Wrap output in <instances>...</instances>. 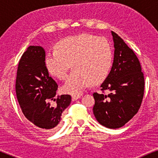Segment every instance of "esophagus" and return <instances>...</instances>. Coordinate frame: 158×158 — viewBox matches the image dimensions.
Instances as JSON below:
<instances>
[{
    "instance_id": "esophagus-1",
    "label": "esophagus",
    "mask_w": 158,
    "mask_h": 158,
    "mask_svg": "<svg viewBox=\"0 0 158 158\" xmlns=\"http://www.w3.org/2000/svg\"><path fill=\"white\" fill-rule=\"evenodd\" d=\"M80 97H81L80 95H74V96H72V100H73V101L77 100V99H79V98H80Z\"/></svg>"
}]
</instances>
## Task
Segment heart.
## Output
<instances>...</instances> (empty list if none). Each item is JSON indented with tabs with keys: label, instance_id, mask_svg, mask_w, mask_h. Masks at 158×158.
<instances>
[{
	"label": "heart",
	"instance_id": "obj_1",
	"mask_svg": "<svg viewBox=\"0 0 158 158\" xmlns=\"http://www.w3.org/2000/svg\"><path fill=\"white\" fill-rule=\"evenodd\" d=\"M113 63V51L106 39L90 34L70 36L56 45V51L45 58L48 71L59 79H64L71 64L70 73L63 91L80 94L90 85L102 82L108 77Z\"/></svg>",
	"mask_w": 158,
	"mask_h": 158
}]
</instances>
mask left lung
<instances>
[{"instance_id": "left-lung-1", "label": "left lung", "mask_w": 158, "mask_h": 158, "mask_svg": "<svg viewBox=\"0 0 158 158\" xmlns=\"http://www.w3.org/2000/svg\"><path fill=\"white\" fill-rule=\"evenodd\" d=\"M114 42V63L109 75L101 85L102 94L94 93V114L108 128L124 126L138 112L144 94V75L137 56L117 33L111 31ZM110 90L106 94L105 90Z\"/></svg>"}]
</instances>
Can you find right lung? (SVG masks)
Instances as JSON below:
<instances>
[{
  "label": "right lung",
  "instance_id": "right-lung-1",
  "mask_svg": "<svg viewBox=\"0 0 158 158\" xmlns=\"http://www.w3.org/2000/svg\"><path fill=\"white\" fill-rule=\"evenodd\" d=\"M57 88L45 65L44 48L30 46L19 61L15 92L23 115L40 131L56 128L61 114L71 102L68 94L56 98ZM52 102L55 103L51 104Z\"/></svg>",
  "mask_w": 158,
  "mask_h": 158
}]
</instances>
